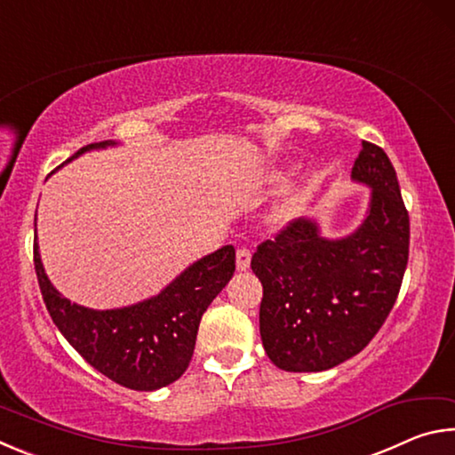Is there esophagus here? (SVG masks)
Instances as JSON below:
<instances>
[{
	"mask_svg": "<svg viewBox=\"0 0 455 455\" xmlns=\"http://www.w3.org/2000/svg\"><path fill=\"white\" fill-rule=\"evenodd\" d=\"M251 267V251L249 249H238L236 251V268L238 271H246Z\"/></svg>",
	"mask_w": 455,
	"mask_h": 455,
	"instance_id": "esophagus-1",
	"label": "esophagus"
}]
</instances>
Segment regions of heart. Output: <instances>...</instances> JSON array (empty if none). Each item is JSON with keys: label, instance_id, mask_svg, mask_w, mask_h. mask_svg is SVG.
I'll list each match as a JSON object with an SVG mask.
<instances>
[{"label": "heart", "instance_id": "1", "mask_svg": "<svg viewBox=\"0 0 455 455\" xmlns=\"http://www.w3.org/2000/svg\"><path fill=\"white\" fill-rule=\"evenodd\" d=\"M295 212H297V203H287V204L283 206V209L276 211L275 220L276 222H284V220H289Z\"/></svg>", "mask_w": 455, "mask_h": 455}]
</instances>
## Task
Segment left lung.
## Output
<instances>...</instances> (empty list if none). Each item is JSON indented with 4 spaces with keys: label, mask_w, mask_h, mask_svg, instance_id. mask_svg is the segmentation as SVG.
I'll return each instance as SVG.
<instances>
[{
    "label": "left lung",
    "mask_w": 455,
    "mask_h": 455,
    "mask_svg": "<svg viewBox=\"0 0 455 455\" xmlns=\"http://www.w3.org/2000/svg\"><path fill=\"white\" fill-rule=\"evenodd\" d=\"M351 179L371 188L355 233L325 238L311 219L289 222L257 246L263 283L259 323L268 359L284 371H325L361 349L394 309L410 257V214L395 168L377 144L361 142Z\"/></svg>",
    "instance_id": "left-lung-1"
}]
</instances>
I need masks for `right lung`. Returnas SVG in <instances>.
I'll return each instance as SVG.
<instances>
[{
	"label": "right lung",
	"instance_id": "1",
	"mask_svg": "<svg viewBox=\"0 0 455 455\" xmlns=\"http://www.w3.org/2000/svg\"><path fill=\"white\" fill-rule=\"evenodd\" d=\"M106 146L116 142L84 146L66 163ZM34 267L50 317L68 343L122 387L154 391L187 371L200 319L235 273V246L227 244L192 263L156 297L108 311L88 309L60 295L44 271L37 238H34Z\"/></svg>",
	"mask_w": 455,
	"mask_h": 455
}]
</instances>
